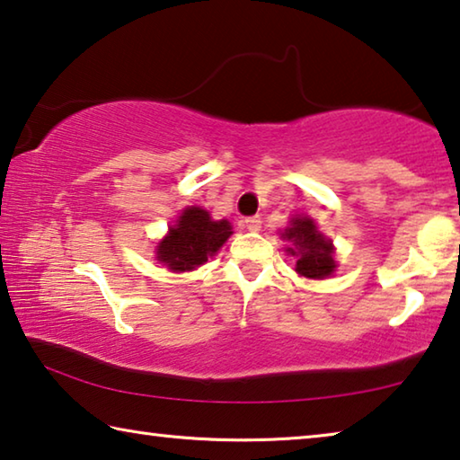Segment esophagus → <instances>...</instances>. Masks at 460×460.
<instances>
[{
  "label": "esophagus",
  "mask_w": 460,
  "mask_h": 460,
  "mask_svg": "<svg viewBox=\"0 0 460 460\" xmlns=\"http://www.w3.org/2000/svg\"><path fill=\"white\" fill-rule=\"evenodd\" d=\"M245 227H247L249 231H260V227H261V219H260V215L247 217V219H245Z\"/></svg>",
  "instance_id": "34e87169"
}]
</instances>
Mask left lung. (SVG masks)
I'll return each mask as SVG.
<instances>
[{
	"label": "left lung",
	"instance_id": "1",
	"mask_svg": "<svg viewBox=\"0 0 460 460\" xmlns=\"http://www.w3.org/2000/svg\"><path fill=\"white\" fill-rule=\"evenodd\" d=\"M279 235L292 243L286 247V253L296 258V271L300 276L324 279L334 274L337 261H334L332 241L316 229V223L310 217H294L290 227H286Z\"/></svg>",
	"mask_w": 460,
	"mask_h": 460
}]
</instances>
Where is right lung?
Instances as JSON below:
<instances>
[{
	"instance_id": "add662e5",
	"label": "right lung",
	"mask_w": 460,
	"mask_h": 460,
	"mask_svg": "<svg viewBox=\"0 0 460 460\" xmlns=\"http://www.w3.org/2000/svg\"><path fill=\"white\" fill-rule=\"evenodd\" d=\"M233 235L227 219L213 221L200 207H186L168 235L155 245V260L170 271H190L219 252Z\"/></svg>"
}]
</instances>
